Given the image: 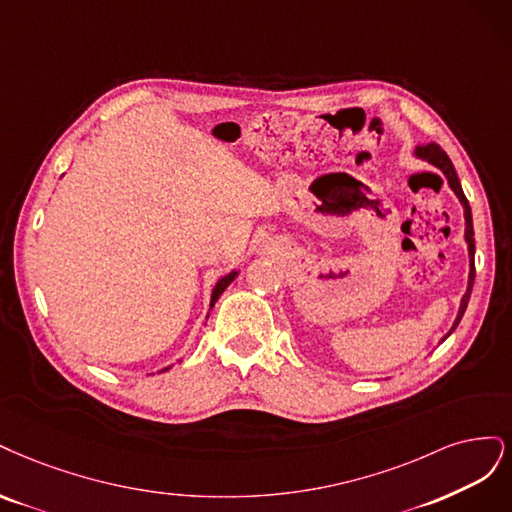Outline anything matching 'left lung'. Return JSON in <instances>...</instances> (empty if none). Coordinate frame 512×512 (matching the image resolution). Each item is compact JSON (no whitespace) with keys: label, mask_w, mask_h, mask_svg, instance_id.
<instances>
[{"label":"left lung","mask_w":512,"mask_h":512,"mask_svg":"<svg viewBox=\"0 0 512 512\" xmlns=\"http://www.w3.org/2000/svg\"><path fill=\"white\" fill-rule=\"evenodd\" d=\"M415 157H417V159H421V161H425V163H430V166H434V168H438V170L444 174V178H447V183H449V187L453 189V193L457 195L459 204L464 206V219H466L464 238H466V244H468V257H470L468 287H466L464 298H461V302H459L457 317H455V321H453L451 329L447 332V336H442V340H440V342H444V340H447V338L453 334V329L459 325L461 317H464V312H466L468 302H470L472 285H474V227H472V210H470V204H468L466 195H464V189H461V185H459V178H457V172H455V168H453V163H451L449 155L444 153L438 144H434V142H432V144H425V146H417V148H415Z\"/></svg>","instance_id":"left-lung-1"}]
</instances>
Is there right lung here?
I'll use <instances>...</instances> for the list:
<instances>
[{"instance_id": "right-lung-1", "label": "right lung", "mask_w": 512, "mask_h": 512, "mask_svg": "<svg viewBox=\"0 0 512 512\" xmlns=\"http://www.w3.org/2000/svg\"><path fill=\"white\" fill-rule=\"evenodd\" d=\"M238 274H240V270H232L229 274H225V276H221L219 280H217V285H214V289H212V295H210V310L214 308V304H217V300L221 298V293L234 283V280L238 278ZM166 370H170V366L168 368H163L161 372H166Z\"/></svg>"}]
</instances>
